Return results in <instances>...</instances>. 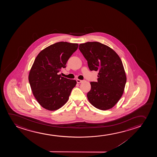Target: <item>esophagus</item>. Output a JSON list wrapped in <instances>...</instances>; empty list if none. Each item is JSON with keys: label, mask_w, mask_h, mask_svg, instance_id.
I'll use <instances>...</instances> for the list:
<instances>
[{"label": "esophagus", "mask_w": 157, "mask_h": 157, "mask_svg": "<svg viewBox=\"0 0 157 157\" xmlns=\"http://www.w3.org/2000/svg\"><path fill=\"white\" fill-rule=\"evenodd\" d=\"M76 81H77V83H81V82H83V81L82 80L80 79H77L76 80Z\"/></svg>", "instance_id": "1"}]
</instances>
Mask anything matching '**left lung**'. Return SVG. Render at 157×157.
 <instances>
[{
    "instance_id": "8db88e82",
    "label": "left lung",
    "mask_w": 157,
    "mask_h": 157,
    "mask_svg": "<svg viewBox=\"0 0 157 157\" xmlns=\"http://www.w3.org/2000/svg\"><path fill=\"white\" fill-rule=\"evenodd\" d=\"M79 49L90 71H99L97 82H90L88 100L99 109L112 108L122 97L127 82L122 60L112 48L98 42L82 43Z\"/></svg>"
}]
</instances>
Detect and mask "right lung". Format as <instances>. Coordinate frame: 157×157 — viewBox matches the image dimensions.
Here are the masks:
<instances>
[{"label": "right lung", "mask_w": 157, "mask_h": 157, "mask_svg": "<svg viewBox=\"0 0 157 157\" xmlns=\"http://www.w3.org/2000/svg\"><path fill=\"white\" fill-rule=\"evenodd\" d=\"M78 47V43L59 42L42 50L31 68L28 79L33 95L39 104L55 110L66 103L77 82L58 75Z\"/></svg>", "instance_id": "1"}]
</instances>
